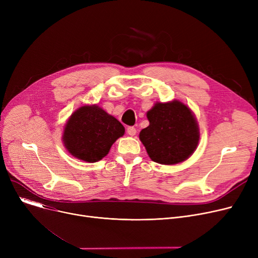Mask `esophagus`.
I'll list each match as a JSON object with an SVG mask.
<instances>
[{"mask_svg":"<svg viewBox=\"0 0 258 258\" xmlns=\"http://www.w3.org/2000/svg\"><path fill=\"white\" fill-rule=\"evenodd\" d=\"M126 132H127V134L130 135V136H135V135H136V133H137L136 128H135L134 126H128L126 128Z\"/></svg>","mask_w":258,"mask_h":258,"instance_id":"obj_1","label":"esophagus"}]
</instances>
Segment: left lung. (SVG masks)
<instances>
[{"label":"left lung","instance_id":"left-lung-1","mask_svg":"<svg viewBox=\"0 0 258 258\" xmlns=\"http://www.w3.org/2000/svg\"><path fill=\"white\" fill-rule=\"evenodd\" d=\"M150 125L139 138L150 158L163 165L187 160L197 150L200 131L190 108L179 100L156 102L146 113Z\"/></svg>","mask_w":258,"mask_h":258}]
</instances>
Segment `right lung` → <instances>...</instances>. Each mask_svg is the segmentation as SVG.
<instances>
[{
    "label": "right lung",
    "mask_w": 258,
    "mask_h": 258,
    "mask_svg": "<svg viewBox=\"0 0 258 258\" xmlns=\"http://www.w3.org/2000/svg\"><path fill=\"white\" fill-rule=\"evenodd\" d=\"M124 132V126L97 104L84 105L68 119L62 141L73 157L94 163L108 154Z\"/></svg>",
    "instance_id": "obj_1"
}]
</instances>
